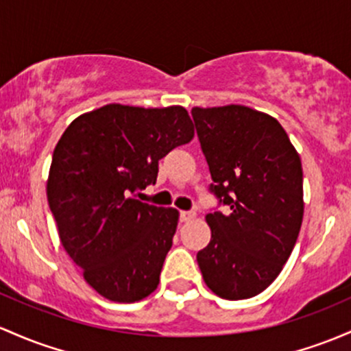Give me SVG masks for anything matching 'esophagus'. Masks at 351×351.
<instances>
[{"instance_id": "obj_1", "label": "esophagus", "mask_w": 351, "mask_h": 351, "mask_svg": "<svg viewBox=\"0 0 351 351\" xmlns=\"http://www.w3.org/2000/svg\"><path fill=\"white\" fill-rule=\"evenodd\" d=\"M195 217V211H180V219H182V221H190V219H193Z\"/></svg>"}]
</instances>
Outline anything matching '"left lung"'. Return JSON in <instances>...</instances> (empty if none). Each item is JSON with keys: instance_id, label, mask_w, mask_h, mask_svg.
<instances>
[{"instance_id": "left-lung-1", "label": "left lung", "mask_w": 351, "mask_h": 351, "mask_svg": "<svg viewBox=\"0 0 351 351\" xmlns=\"http://www.w3.org/2000/svg\"><path fill=\"white\" fill-rule=\"evenodd\" d=\"M210 190L228 213L206 215L211 240L196 261L225 300L252 298L275 282L303 219L302 160L283 126L248 106L193 108Z\"/></svg>"}]
</instances>
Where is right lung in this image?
I'll return each mask as SVG.
<instances>
[{
    "label": "right lung",
    "mask_w": 351,
    "mask_h": 351,
    "mask_svg": "<svg viewBox=\"0 0 351 351\" xmlns=\"http://www.w3.org/2000/svg\"><path fill=\"white\" fill-rule=\"evenodd\" d=\"M195 136L183 106L111 103L73 119L53 152L46 195L61 245L106 300L133 303L156 290L178 210L134 199L158 161Z\"/></svg>",
    "instance_id": "obj_1"
}]
</instances>
